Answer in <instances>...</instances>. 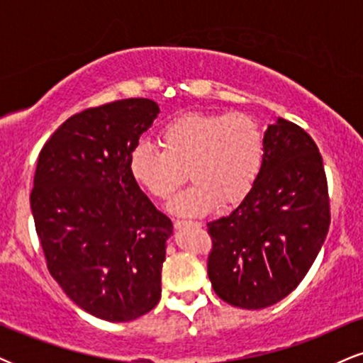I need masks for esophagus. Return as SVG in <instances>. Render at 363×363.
Returning <instances> with one entry per match:
<instances>
[{
  "instance_id": "34e87169",
  "label": "esophagus",
  "mask_w": 363,
  "mask_h": 363,
  "mask_svg": "<svg viewBox=\"0 0 363 363\" xmlns=\"http://www.w3.org/2000/svg\"><path fill=\"white\" fill-rule=\"evenodd\" d=\"M187 225H196V227H199V222H187V220H174V227L176 228H182V227H187Z\"/></svg>"
}]
</instances>
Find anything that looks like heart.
<instances>
[{"instance_id": "1", "label": "heart", "mask_w": 363, "mask_h": 363, "mask_svg": "<svg viewBox=\"0 0 363 363\" xmlns=\"http://www.w3.org/2000/svg\"><path fill=\"white\" fill-rule=\"evenodd\" d=\"M157 150L140 143L129 155L133 179L153 198L169 199L194 182L170 205L181 216H199L218 205L240 201L259 176L264 133L244 112H186L170 119L158 135Z\"/></svg>"}]
</instances>
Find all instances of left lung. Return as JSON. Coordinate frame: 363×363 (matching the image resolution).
Returning <instances> with one entry per match:
<instances>
[{
  "label": "left lung",
  "mask_w": 363,
  "mask_h": 363,
  "mask_svg": "<svg viewBox=\"0 0 363 363\" xmlns=\"http://www.w3.org/2000/svg\"><path fill=\"white\" fill-rule=\"evenodd\" d=\"M331 211L318 145L278 119L264 133V160L230 215L208 223V278L222 301L262 309L297 289L323 247Z\"/></svg>",
  "instance_id": "obj_1"
}]
</instances>
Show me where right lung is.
<instances>
[{"mask_svg": "<svg viewBox=\"0 0 363 363\" xmlns=\"http://www.w3.org/2000/svg\"><path fill=\"white\" fill-rule=\"evenodd\" d=\"M157 102L124 99L66 119L37 160L30 208L49 273L95 318L124 323L162 295L172 222L129 172Z\"/></svg>", "mask_w": 363, "mask_h": 363, "instance_id": "add662e5", "label": "right lung"}]
</instances>
